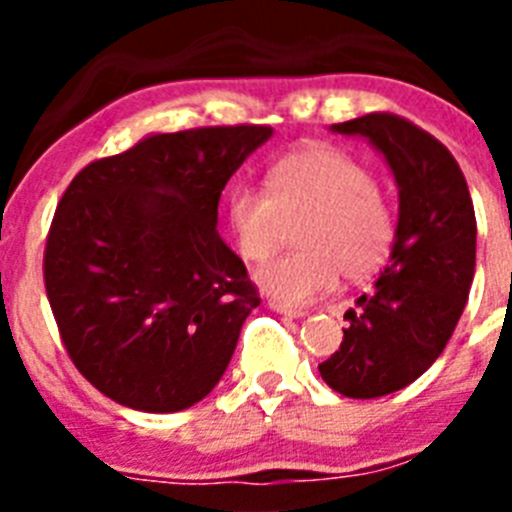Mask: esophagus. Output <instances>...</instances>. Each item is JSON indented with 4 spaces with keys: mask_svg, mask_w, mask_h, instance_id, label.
<instances>
[{
    "mask_svg": "<svg viewBox=\"0 0 512 512\" xmlns=\"http://www.w3.org/2000/svg\"><path fill=\"white\" fill-rule=\"evenodd\" d=\"M269 307L274 312H279V315H289V318H305V315H307L305 307H292V305H287V302L271 300Z\"/></svg>",
    "mask_w": 512,
    "mask_h": 512,
    "instance_id": "34e87169",
    "label": "esophagus"
}]
</instances>
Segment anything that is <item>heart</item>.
I'll return each mask as SVG.
<instances>
[{"label":"heart","instance_id":"heart-1","mask_svg":"<svg viewBox=\"0 0 512 512\" xmlns=\"http://www.w3.org/2000/svg\"><path fill=\"white\" fill-rule=\"evenodd\" d=\"M302 223L300 251L282 253L256 274L261 289L302 305L336 287L341 271L366 279L387 261L395 215L377 179L354 156L328 146L279 158L266 189L238 184L228 194V223L243 259L264 261L284 241L287 223Z\"/></svg>","mask_w":512,"mask_h":512}]
</instances>
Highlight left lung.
I'll return each instance as SVG.
<instances>
[{"label":"left lung","instance_id":"left-lung-1","mask_svg":"<svg viewBox=\"0 0 512 512\" xmlns=\"http://www.w3.org/2000/svg\"><path fill=\"white\" fill-rule=\"evenodd\" d=\"M330 133L364 138L397 184L390 261L343 315L341 348L318 366L330 390L372 400L415 382L449 343L472 289L477 220L454 156L413 122L382 112Z\"/></svg>","mask_w":512,"mask_h":512}]
</instances>
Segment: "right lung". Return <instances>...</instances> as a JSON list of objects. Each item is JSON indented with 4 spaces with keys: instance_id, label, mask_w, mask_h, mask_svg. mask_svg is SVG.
Instances as JSON below:
<instances>
[{
    "instance_id": "right-lung-1",
    "label": "right lung",
    "mask_w": 512,
    "mask_h": 512,
    "mask_svg": "<svg viewBox=\"0 0 512 512\" xmlns=\"http://www.w3.org/2000/svg\"><path fill=\"white\" fill-rule=\"evenodd\" d=\"M271 135L264 125L151 133L63 192L45 292L71 361L102 395L179 413L215 390L259 305L217 233V202Z\"/></svg>"
}]
</instances>
